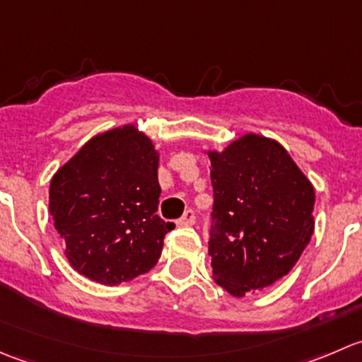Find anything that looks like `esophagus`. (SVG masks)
<instances>
[{
    "label": "esophagus",
    "instance_id": "esophagus-1",
    "mask_svg": "<svg viewBox=\"0 0 362 362\" xmlns=\"http://www.w3.org/2000/svg\"><path fill=\"white\" fill-rule=\"evenodd\" d=\"M194 218H196L194 217V211L187 210L184 215H182L180 218H178L177 224L178 226H192V224H194Z\"/></svg>",
    "mask_w": 362,
    "mask_h": 362
}]
</instances>
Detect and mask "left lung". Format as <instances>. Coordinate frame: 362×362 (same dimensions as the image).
Returning <instances> with one entry per match:
<instances>
[{"instance_id":"8db88e82","label":"left lung","mask_w":362,"mask_h":362,"mask_svg":"<svg viewBox=\"0 0 362 362\" xmlns=\"http://www.w3.org/2000/svg\"><path fill=\"white\" fill-rule=\"evenodd\" d=\"M204 154L214 185L211 279L243 298L294 268L315 229V191L289 152L262 134Z\"/></svg>"}]
</instances>
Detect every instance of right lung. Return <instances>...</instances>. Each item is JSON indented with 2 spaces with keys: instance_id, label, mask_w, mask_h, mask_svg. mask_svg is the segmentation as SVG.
<instances>
[{
  "instance_id": "1",
  "label": "right lung",
  "mask_w": 362,
  "mask_h": 362,
  "mask_svg": "<svg viewBox=\"0 0 362 362\" xmlns=\"http://www.w3.org/2000/svg\"><path fill=\"white\" fill-rule=\"evenodd\" d=\"M159 151L134 124L90 138L50 180L49 210L75 272L105 286L129 282L158 264Z\"/></svg>"
}]
</instances>
